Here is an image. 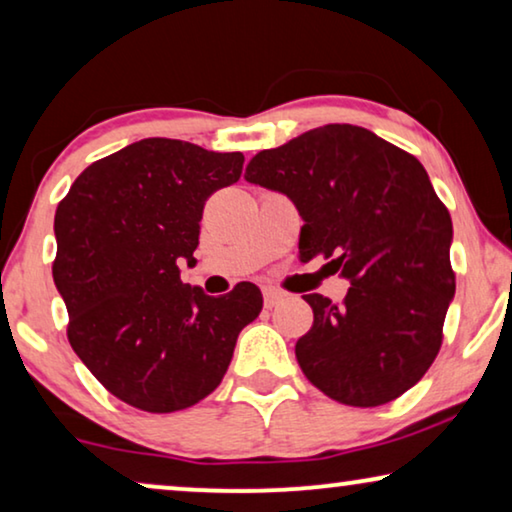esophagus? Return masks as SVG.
<instances>
[{
  "label": "esophagus",
  "instance_id": "esophagus-1",
  "mask_svg": "<svg viewBox=\"0 0 512 512\" xmlns=\"http://www.w3.org/2000/svg\"><path fill=\"white\" fill-rule=\"evenodd\" d=\"M282 298H284V293L277 291L275 286H263V303H265V307H275Z\"/></svg>",
  "mask_w": 512,
  "mask_h": 512
}]
</instances>
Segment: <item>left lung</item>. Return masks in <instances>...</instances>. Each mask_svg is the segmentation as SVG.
<instances>
[{
  "label": "left lung",
  "mask_w": 512,
  "mask_h": 512,
  "mask_svg": "<svg viewBox=\"0 0 512 512\" xmlns=\"http://www.w3.org/2000/svg\"><path fill=\"white\" fill-rule=\"evenodd\" d=\"M244 179L289 195L303 216L300 258H331L340 305L303 296L296 342L307 380L333 401L375 408L422 380L454 296L452 219L412 153L359 125L331 123L249 160Z\"/></svg>",
  "instance_id": "1"
}]
</instances>
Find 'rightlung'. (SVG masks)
Wrapping results in <instances>:
<instances>
[{
    "mask_svg": "<svg viewBox=\"0 0 512 512\" xmlns=\"http://www.w3.org/2000/svg\"><path fill=\"white\" fill-rule=\"evenodd\" d=\"M242 163L240 151L149 137L88 165L55 209L69 345L132 408L174 412L212 394L261 312L254 284L212 298L179 277L181 261L195 265L207 198Z\"/></svg>",
    "mask_w": 512,
    "mask_h": 512,
    "instance_id": "obj_1",
    "label": "right lung"
}]
</instances>
